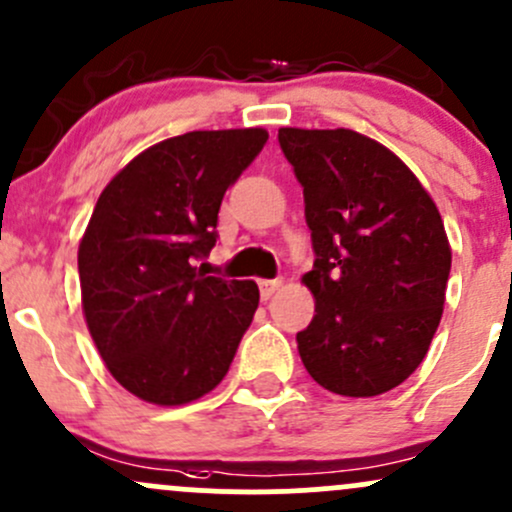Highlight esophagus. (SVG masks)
I'll return each mask as SVG.
<instances>
[{
	"mask_svg": "<svg viewBox=\"0 0 512 512\" xmlns=\"http://www.w3.org/2000/svg\"><path fill=\"white\" fill-rule=\"evenodd\" d=\"M279 286H282V279H260L262 299H269V296H272Z\"/></svg>",
	"mask_w": 512,
	"mask_h": 512,
	"instance_id": "34e87169",
	"label": "esophagus"
}]
</instances>
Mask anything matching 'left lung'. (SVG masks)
<instances>
[{
	"instance_id": "8db88e82",
	"label": "left lung",
	"mask_w": 512,
	"mask_h": 512,
	"mask_svg": "<svg viewBox=\"0 0 512 512\" xmlns=\"http://www.w3.org/2000/svg\"><path fill=\"white\" fill-rule=\"evenodd\" d=\"M303 187L316 299L296 335L308 374L340 396L367 398L411 376L442 318L452 267L445 223L415 174L362 133L279 128Z\"/></svg>"
}]
</instances>
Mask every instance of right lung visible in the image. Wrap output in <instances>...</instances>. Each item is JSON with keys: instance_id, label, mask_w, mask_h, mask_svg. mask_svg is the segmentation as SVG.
<instances>
[{"instance_id": "obj_1", "label": "right lung", "mask_w": 512, "mask_h": 512, "mask_svg": "<svg viewBox=\"0 0 512 512\" xmlns=\"http://www.w3.org/2000/svg\"><path fill=\"white\" fill-rule=\"evenodd\" d=\"M262 128L192 131L133 157L106 184L77 252L82 311L133 396L182 406L228 374L260 303L245 279L206 277L218 209L267 143Z\"/></svg>"}]
</instances>
